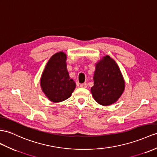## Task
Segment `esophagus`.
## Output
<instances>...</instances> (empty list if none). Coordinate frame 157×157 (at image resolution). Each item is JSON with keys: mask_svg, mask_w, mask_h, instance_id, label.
<instances>
[{"mask_svg": "<svg viewBox=\"0 0 157 157\" xmlns=\"http://www.w3.org/2000/svg\"><path fill=\"white\" fill-rule=\"evenodd\" d=\"M80 86H81V88H86L87 87V84L86 83H82V84H81V85H80Z\"/></svg>", "mask_w": 157, "mask_h": 157, "instance_id": "esophagus-1", "label": "esophagus"}]
</instances>
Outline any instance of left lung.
I'll list each match as a JSON object with an SVG mask.
<instances>
[{"mask_svg":"<svg viewBox=\"0 0 157 157\" xmlns=\"http://www.w3.org/2000/svg\"><path fill=\"white\" fill-rule=\"evenodd\" d=\"M91 93L98 104L108 106L117 102L123 94L125 84L119 67L108 55L96 64Z\"/></svg>","mask_w":157,"mask_h":157,"instance_id":"left-lung-1","label":"left lung"}]
</instances>
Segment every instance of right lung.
<instances>
[{"label": "right lung", "mask_w": 157, "mask_h": 157, "mask_svg": "<svg viewBox=\"0 0 157 157\" xmlns=\"http://www.w3.org/2000/svg\"><path fill=\"white\" fill-rule=\"evenodd\" d=\"M67 55L63 52L51 56L40 78L42 90L50 101L60 102L69 98L76 84L71 79L67 68Z\"/></svg>", "instance_id": "1"}]
</instances>
